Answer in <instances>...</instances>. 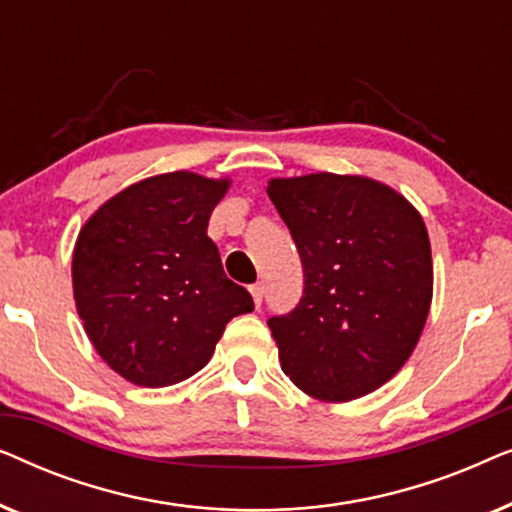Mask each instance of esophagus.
Instances as JSON below:
<instances>
[{"label": "esophagus", "mask_w": 512, "mask_h": 512, "mask_svg": "<svg viewBox=\"0 0 512 512\" xmlns=\"http://www.w3.org/2000/svg\"><path fill=\"white\" fill-rule=\"evenodd\" d=\"M249 291H251V298H254V305L261 307V303H263V284H254Z\"/></svg>", "instance_id": "esophagus-1"}]
</instances>
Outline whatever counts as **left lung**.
Masks as SVG:
<instances>
[{"instance_id": "1", "label": "left lung", "mask_w": 512, "mask_h": 512, "mask_svg": "<svg viewBox=\"0 0 512 512\" xmlns=\"http://www.w3.org/2000/svg\"><path fill=\"white\" fill-rule=\"evenodd\" d=\"M268 195L305 270L296 310L268 321L286 377L324 403L380 389L415 352L431 310L422 214L361 174L270 179Z\"/></svg>"}]
</instances>
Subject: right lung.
<instances>
[{"instance_id":"1","label":"right lung","mask_w":512,"mask_h":512,"mask_svg":"<svg viewBox=\"0 0 512 512\" xmlns=\"http://www.w3.org/2000/svg\"><path fill=\"white\" fill-rule=\"evenodd\" d=\"M230 179L179 170L123 188L76 237V312L95 352L137 387H170L212 359L226 324L254 300L207 237Z\"/></svg>"}]
</instances>
